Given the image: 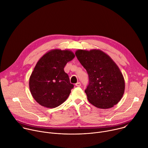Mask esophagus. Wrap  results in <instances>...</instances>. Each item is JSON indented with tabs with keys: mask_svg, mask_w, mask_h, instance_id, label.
<instances>
[{
	"mask_svg": "<svg viewBox=\"0 0 148 148\" xmlns=\"http://www.w3.org/2000/svg\"><path fill=\"white\" fill-rule=\"evenodd\" d=\"M81 86V83H80L79 82H77V83L75 84V86H76V87H80Z\"/></svg>",
	"mask_w": 148,
	"mask_h": 148,
	"instance_id": "34e87169",
	"label": "esophagus"
}]
</instances>
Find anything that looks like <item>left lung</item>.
Wrapping results in <instances>:
<instances>
[{"label":"left lung","instance_id":"left-lung-1","mask_svg":"<svg viewBox=\"0 0 148 148\" xmlns=\"http://www.w3.org/2000/svg\"><path fill=\"white\" fill-rule=\"evenodd\" d=\"M75 55L88 74L89 84L85 90L88 101L101 109L113 107L125 91V80L113 60L98 49L77 50Z\"/></svg>","mask_w":148,"mask_h":148}]
</instances>
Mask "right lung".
<instances>
[{
  "mask_svg": "<svg viewBox=\"0 0 148 148\" xmlns=\"http://www.w3.org/2000/svg\"><path fill=\"white\" fill-rule=\"evenodd\" d=\"M75 57L69 50H51L37 62L29 79L32 97L43 107H58L69 97L74 85L70 83L64 68Z\"/></svg>",
  "mask_w": 148,
  "mask_h": 148,
  "instance_id": "add662e5",
  "label": "right lung"
}]
</instances>
